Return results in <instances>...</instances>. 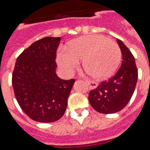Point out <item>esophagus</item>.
<instances>
[{"instance_id": "34e87169", "label": "esophagus", "mask_w": 150, "mask_h": 150, "mask_svg": "<svg viewBox=\"0 0 150 150\" xmlns=\"http://www.w3.org/2000/svg\"><path fill=\"white\" fill-rule=\"evenodd\" d=\"M86 82L87 84H88V86H89V89H96V87H97V84H96V82H91V81H88V80H86Z\"/></svg>"}]
</instances>
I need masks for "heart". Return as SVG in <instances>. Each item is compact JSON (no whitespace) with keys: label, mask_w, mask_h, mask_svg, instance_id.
<instances>
[{"label":"heart","mask_w":150,"mask_h":150,"mask_svg":"<svg viewBox=\"0 0 150 150\" xmlns=\"http://www.w3.org/2000/svg\"><path fill=\"white\" fill-rule=\"evenodd\" d=\"M121 58L119 46L114 41L100 35L81 36L69 43L66 50L57 54V62L66 75H71L79 61L88 75L98 80L114 75Z\"/></svg>","instance_id":"b5f03b06"}]
</instances>
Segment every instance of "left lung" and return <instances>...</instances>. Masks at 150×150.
<instances>
[{"instance_id":"left-lung-1","label":"left lung","mask_w":150,"mask_h":150,"mask_svg":"<svg viewBox=\"0 0 150 150\" xmlns=\"http://www.w3.org/2000/svg\"><path fill=\"white\" fill-rule=\"evenodd\" d=\"M122 54L121 67L107 81L89 92V101L94 110L102 114H114L123 109L135 91L138 69L134 56L120 40H117Z\"/></svg>"}]
</instances>
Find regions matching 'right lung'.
Segmentation results:
<instances>
[{
	"label": "right lung",
	"mask_w": 150,
	"mask_h": 150,
	"mask_svg": "<svg viewBox=\"0 0 150 150\" xmlns=\"http://www.w3.org/2000/svg\"><path fill=\"white\" fill-rule=\"evenodd\" d=\"M61 37H44L25 49L15 62L12 86L20 107L33 121L54 122L63 116L75 79L57 75Z\"/></svg>",
	"instance_id": "1"
}]
</instances>
